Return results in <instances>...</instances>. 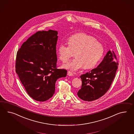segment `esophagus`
<instances>
[{
  "instance_id": "34e87169",
  "label": "esophagus",
  "mask_w": 134,
  "mask_h": 134,
  "mask_svg": "<svg viewBox=\"0 0 134 134\" xmlns=\"http://www.w3.org/2000/svg\"><path fill=\"white\" fill-rule=\"evenodd\" d=\"M67 75H68V76H72L73 75V74H72V72H70V71H68V72H67Z\"/></svg>"
}]
</instances>
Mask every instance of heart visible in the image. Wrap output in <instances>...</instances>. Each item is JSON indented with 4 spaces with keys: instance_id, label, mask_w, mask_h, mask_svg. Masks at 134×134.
<instances>
[{
    "instance_id": "heart-1",
    "label": "heart",
    "mask_w": 134,
    "mask_h": 134,
    "mask_svg": "<svg viewBox=\"0 0 134 134\" xmlns=\"http://www.w3.org/2000/svg\"><path fill=\"white\" fill-rule=\"evenodd\" d=\"M68 43H62L58 49L59 58L66 62L75 53V59L64 64L63 67L75 72L83 68H91L101 59L104 52L103 44L94 37L84 33H79L70 37Z\"/></svg>"
}]
</instances>
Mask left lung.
I'll return each mask as SVG.
<instances>
[{
  "instance_id": "left-lung-1",
  "label": "left lung",
  "mask_w": 134,
  "mask_h": 134,
  "mask_svg": "<svg viewBox=\"0 0 134 134\" xmlns=\"http://www.w3.org/2000/svg\"><path fill=\"white\" fill-rule=\"evenodd\" d=\"M118 63L113 51H108L100 64L80 76L81 88L77 92L79 98L92 101L100 98L110 88L115 76Z\"/></svg>"
}]
</instances>
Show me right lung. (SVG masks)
Wrapping results in <instances>:
<instances>
[{
    "mask_svg": "<svg viewBox=\"0 0 134 134\" xmlns=\"http://www.w3.org/2000/svg\"><path fill=\"white\" fill-rule=\"evenodd\" d=\"M57 35L51 30L38 31L17 53L15 71L28 94L37 101L52 97L57 79L67 75V70L57 69Z\"/></svg>",
    "mask_w": 134,
    "mask_h": 134,
    "instance_id": "right-lung-1",
    "label": "right lung"
}]
</instances>
